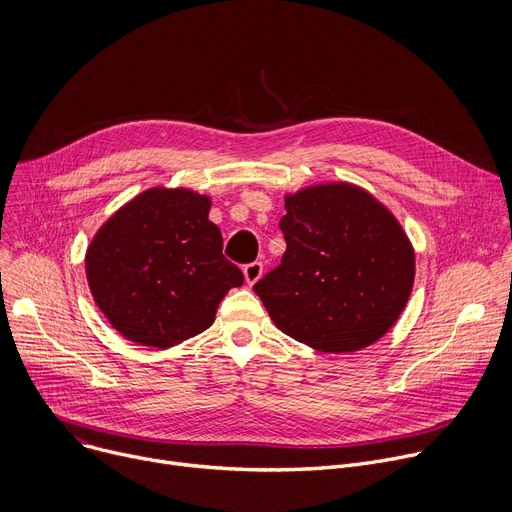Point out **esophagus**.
Returning a JSON list of instances; mask_svg holds the SVG:
<instances>
[{"label": "esophagus", "mask_w": 512, "mask_h": 512, "mask_svg": "<svg viewBox=\"0 0 512 512\" xmlns=\"http://www.w3.org/2000/svg\"><path fill=\"white\" fill-rule=\"evenodd\" d=\"M243 273H245V281H247L249 285H253V283H257V281L261 279V275H263V263H261V261H253V263L245 265Z\"/></svg>", "instance_id": "34e87169"}]
</instances>
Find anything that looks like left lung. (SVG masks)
<instances>
[{
  "label": "left lung",
  "mask_w": 512,
  "mask_h": 512,
  "mask_svg": "<svg viewBox=\"0 0 512 512\" xmlns=\"http://www.w3.org/2000/svg\"><path fill=\"white\" fill-rule=\"evenodd\" d=\"M287 249L253 289L273 324L322 352H354L383 338L413 287L415 253L393 212L354 184L285 196Z\"/></svg>",
  "instance_id": "left-lung-1"
}]
</instances>
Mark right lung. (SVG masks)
Listing matches in <instances>:
<instances>
[{"instance_id":"right-lung-1","label":"right lung","mask_w":512,"mask_h":512,"mask_svg":"<svg viewBox=\"0 0 512 512\" xmlns=\"http://www.w3.org/2000/svg\"><path fill=\"white\" fill-rule=\"evenodd\" d=\"M208 212L204 194L150 188L97 231L85 255L87 281L121 336L141 346H176L204 332L229 289L243 285Z\"/></svg>"}]
</instances>
